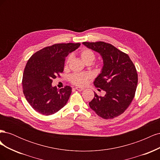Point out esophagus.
Returning a JSON list of instances; mask_svg holds the SVG:
<instances>
[{"instance_id": "obj_1", "label": "esophagus", "mask_w": 160, "mask_h": 160, "mask_svg": "<svg viewBox=\"0 0 160 160\" xmlns=\"http://www.w3.org/2000/svg\"><path fill=\"white\" fill-rule=\"evenodd\" d=\"M75 89L76 90H78V91H83L85 89L84 88H80V87H75Z\"/></svg>"}]
</instances>
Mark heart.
Segmentation results:
<instances>
[{"mask_svg":"<svg viewBox=\"0 0 160 160\" xmlns=\"http://www.w3.org/2000/svg\"><path fill=\"white\" fill-rule=\"evenodd\" d=\"M80 56L81 59L83 60L84 62H92L95 58V55L94 52L91 50L87 49V48H84L81 50L80 52ZM72 58L71 55H69L68 57V59L67 60L66 64L67 65L69 62ZM91 78V75L88 72H81V73H75L70 76V81H71L72 83H73L77 85L83 86L85 85L88 81Z\"/></svg>","mask_w":160,"mask_h":160,"instance_id":"b5f03b06","label":"heart"}]
</instances>
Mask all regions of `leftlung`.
I'll use <instances>...</instances> for the list:
<instances>
[{
	"label": "left lung",
	"mask_w": 160,
	"mask_h": 160,
	"mask_svg": "<svg viewBox=\"0 0 160 160\" xmlns=\"http://www.w3.org/2000/svg\"><path fill=\"white\" fill-rule=\"evenodd\" d=\"M90 49L99 52L103 61L101 73L94 85L105 92L104 96L95 97L89 107L105 119L118 117L127 109L134 98L138 77L135 67L126 53L103 41L83 42Z\"/></svg>",
	"instance_id": "left-lung-1"
}]
</instances>
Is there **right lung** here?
<instances>
[{"mask_svg":"<svg viewBox=\"0 0 160 160\" xmlns=\"http://www.w3.org/2000/svg\"><path fill=\"white\" fill-rule=\"evenodd\" d=\"M81 43H59L43 48L28 60L22 76L23 93L28 103L37 112L50 115L66 105L71 88L57 89L52 79L63 71L65 57Z\"/></svg>","mask_w":160,"mask_h":160,"instance_id":"add662e5","label":"right lung"}]
</instances>
